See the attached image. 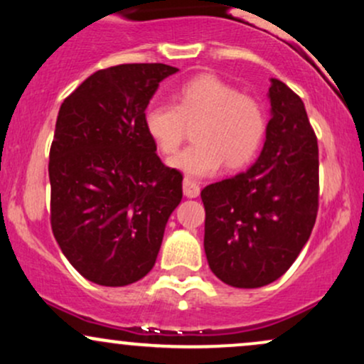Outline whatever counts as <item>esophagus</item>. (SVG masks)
Instances as JSON below:
<instances>
[{"label":"esophagus","instance_id":"obj_1","mask_svg":"<svg viewBox=\"0 0 364 364\" xmlns=\"http://www.w3.org/2000/svg\"><path fill=\"white\" fill-rule=\"evenodd\" d=\"M183 191H185V195L188 196V198H196V196L200 195L198 183L193 181V179L185 178L183 179Z\"/></svg>","mask_w":364,"mask_h":364}]
</instances>
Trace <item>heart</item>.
<instances>
[{"label":"heart","mask_w":364,"mask_h":364,"mask_svg":"<svg viewBox=\"0 0 364 364\" xmlns=\"http://www.w3.org/2000/svg\"><path fill=\"white\" fill-rule=\"evenodd\" d=\"M195 128L196 144L169 159V168L191 178L215 174L225 162L229 169L250 164L267 132V114L252 95H245L215 75H200L176 92V106L154 102L145 109L144 128L162 154H174Z\"/></svg>","instance_id":"obj_1"}]
</instances>
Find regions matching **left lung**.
I'll use <instances>...</instances> for the list:
<instances>
[{
	"mask_svg": "<svg viewBox=\"0 0 364 364\" xmlns=\"http://www.w3.org/2000/svg\"><path fill=\"white\" fill-rule=\"evenodd\" d=\"M270 118L257 162L202 190L210 270L255 289L277 281L310 240L318 212V144L299 95L270 78Z\"/></svg>",
	"mask_w": 364,
	"mask_h": 364,
	"instance_id": "1",
	"label": "left lung"
}]
</instances>
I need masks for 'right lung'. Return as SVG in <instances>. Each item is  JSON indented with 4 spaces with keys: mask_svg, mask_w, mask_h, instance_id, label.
Here are the masks:
<instances>
[{
    "mask_svg": "<svg viewBox=\"0 0 364 364\" xmlns=\"http://www.w3.org/2000/svg\"><path fill=\"white\" fill-rule=\"evenodd\" d=\"M178 68L135 63L99 70L65 99L49 152L51 228L90 282L121 287L152 270L183 176L144 128L159 83Z\"/></svg>",
    "mask_w": 364,
    "mask_h": 364,
    "instance_id": "add662e5",
    "label": "right lung"
}]
</instances>
